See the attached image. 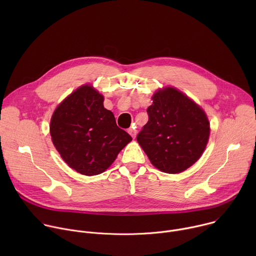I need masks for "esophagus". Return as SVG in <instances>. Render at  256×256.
Instances as JSON below:
<instances>
[{
	"mask_svg": "<svg viewBox=\"0 0 256 256\" xmlns=\"http://www.w3.org/2000/svg\"><path fill=\"white\" fill-rule=\"evenodd\" d=\"M128 134L132 136V138H136V128H128Z\"/></svg>",
	"mask_w": 256,
	"mask_h": 256,
	"instance_id": "esophagus-1",
	"label": "esophagus"
}]
</instances>
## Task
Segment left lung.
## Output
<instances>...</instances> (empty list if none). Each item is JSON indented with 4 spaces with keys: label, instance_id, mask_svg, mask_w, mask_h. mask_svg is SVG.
Segmentation results:
<instances>
[{
    "label": "left lung",
    "instance_id": "8db88e82",
    "mask_svg": "<svg viewBox=\"0 0 256 256\" xmlns=\"http://www.w3.org/2000/svg\"><path fill=\"white\" fill-rule=\"evenodd\" d=\"M148 107L149 120L136 140L151 163L175 174L194 164L210 136V122L202 109L173 87L158 90Z\"/></svg>",
    "mask_w": 256,
    "mask_h": 256
}]
</instances>
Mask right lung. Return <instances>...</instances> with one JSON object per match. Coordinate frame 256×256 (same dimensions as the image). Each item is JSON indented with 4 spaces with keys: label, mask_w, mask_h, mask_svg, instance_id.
I'll use <instances>...</instances> for the list:
<instances>
[{
    "label": "right lung",
    "mask_w": 256,
    "mask_h": 256,
    "mask_svg": "<svg viewBox=\"0 0 256 256\" xmlns=\"http://www.w3.org/2000/svg\"><path fill=\"white\" fill-rule=\"evenodd\" d=\"M103 101L97 90L83 85L56 108L50 120L52 140L60 157L87 176L104 172L132 140Z\"/></svg>",
    "instance_id": "1"
}]
</instances>
